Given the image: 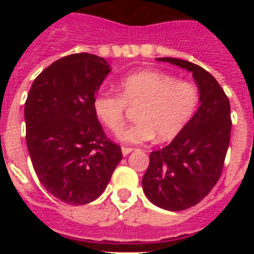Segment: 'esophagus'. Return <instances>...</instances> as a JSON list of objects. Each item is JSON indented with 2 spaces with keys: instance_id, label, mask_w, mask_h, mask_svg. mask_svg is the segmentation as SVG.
Segmentation results:
<instances>
[{
  "instance_id": "34e87169",
  "label": "esophagus",
  "mask_w": 254,
  "mask_h": 254,
  "mask_svg": "<svg viewBox=\"0 0 254 254\" xmlns=\"http://www.w3.org/2000/svg\"><path fill=\"white\" fill-rule=\"evenodd\" d=\"M132 151H133V149H132V147H126V146L122 147V154L125 155V156L126 155H128L129 152H132Z\"/></svg>"
}]
</instances>
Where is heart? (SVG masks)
<instances>
[{"label": "heart", "instance_id": "1", "mask_svg": "<svg viewBox=\"0 0 254 254\" xmlns=\"http://www.w3.org/2000/svg\"><path fill=\"white\" fill-rule=\"evenodd\" d=\"M120 94L100 90L93 98V111L105 128L122 131L127 108L136 110V125L121 133L123 142L141 143L156 136L158 141L177 137L193 117L199 102L196 85L152 69L121 78Z\"/></svg>", "mask_w": 254, "mask_h": 254}]
</instances>
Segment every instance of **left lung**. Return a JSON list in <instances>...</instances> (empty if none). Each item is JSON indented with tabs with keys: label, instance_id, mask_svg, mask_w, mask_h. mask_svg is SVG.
Listing matches in <instances>:
<instances>
[{
	"label": "left lung",
	"instance_id": "1",
	"mask_svg": "<svg viewBox=\"0 0 254 254\" xmlns=\"http://www.w3.org/2000/svg\"><path fill=\"white\" fill-rule=\"evenodd\" d=\"M192 72L199 107L181 133L163 149L150 154L142 178L147 198L158 207L183 211L202 201L223 172L230 142V103L211 73L178 58H156Z\"/></svg>",
	"mask_w": 254,
	"mask_h": 254
}]
</instances>
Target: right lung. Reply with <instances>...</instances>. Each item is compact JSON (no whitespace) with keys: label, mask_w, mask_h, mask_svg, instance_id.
<instances>
[{"label":"right lung","mask_w":254,"mask_h":254,"mask_svg":"<svg viewBox=\"0 0 254 254\" xmlns=\"http://www.w3.org/2000/svg\"><path fill=\"white\" fill-rule=\"evenodd\" d=\"M109 72L99 56L69 55L43 69L28 94L24 117L33 168L42 186L67 205L98 198L122 160L93 111Z\"/></svg>","instance_id":"add662e5"}]
</instances>
